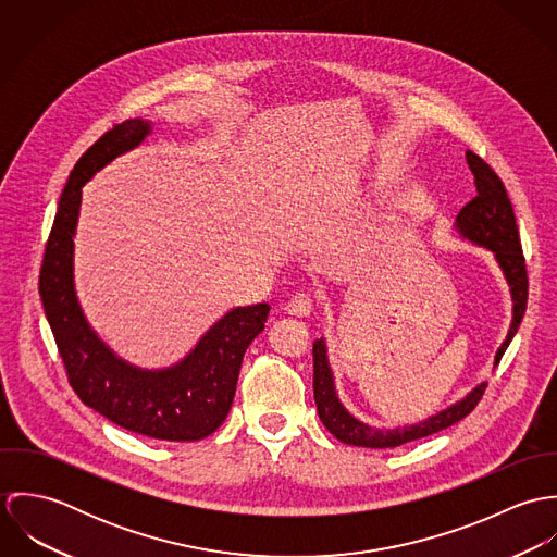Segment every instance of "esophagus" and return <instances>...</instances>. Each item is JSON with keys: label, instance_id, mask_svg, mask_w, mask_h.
<instances>
[{"label": "esophagus", "instance_id": "1", "mask_svg": "<svg viewBox=\"0 0 557 557\" xmlns=\"http://www.w3.org/2000/svg\"><path fill=\"white\" fill-rule=\"evenodd\" d=\"M311 311H313V300H311V296L305 294V292L292 296V300L287 302V313H289V315L307 318V315H311Z\"/></svg>", "mask_w": 557, "mask_h": 557}]
</instances>
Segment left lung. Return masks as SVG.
<instances>
[{"mask_svg": "<svg viewBox=\"0 0 557 557\" xmlns=\"http://www.w3.org/2000/svg\"><path fill=\"white\" fill-rule=\"evenodd\" d=\"M468 164L474 173L476 184V197L457 214L455 230L461 238L470 239L472 244L482 246L493 252L512 298V321L510 330L506 334V341L495 354V364L502 360L506 347L510 345L512 336L519 330V323L525 313L528 305V270H525V257L521 250V239L517 232V221L512 212V203L508 199V193L502 184V180L495 175V171L476 157L474 152H466ZM486 382L478 384L468 397L453 403L450 407L437 411L435 416H429L426 420H420L416 424H405L397 429H377L371 426L356 416H351L334 388V375L327 362V349L323 336L313 343V391H315V405H318L319 420L323 426L343 444L360 446V448H397L400 444L433 435L437 431H444L459 420H463L484 395Z\"/></svg>", "mask_w": 557, "mask_h": 557, "instance_id": "8db88e82", "label": "left lung"}]
</instances>
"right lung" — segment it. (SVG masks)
<instances>
[{"label": "right lung", "instance_id": "add662e5", "mask_svg": "<svg viewBox=\"0 0 557 557\" xmlns=\"http://www.w3.org/2000/svg\"><path fill=\"white\" fill-rule=\"evenodd\" d=\"M150 133L152 124L141 117L115 124L75 164L45 248L38 292L69 382L87 407L139 435L197 442L225 422L244 351L263 330L270 305L232 309L180 362L152 371L122 360L98 338L75 292L81 188L96 171L137 148Z\"/></svg>", "mask_w": 557, "mask_h": 557}]
</instances>
